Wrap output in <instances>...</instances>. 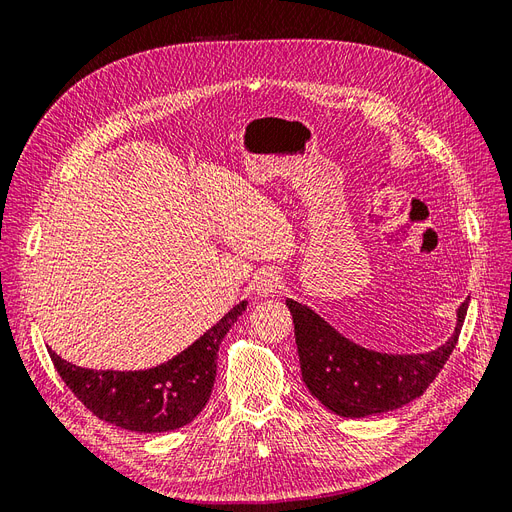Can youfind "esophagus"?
<instances>
[{
    "mask_svg": "<svg viewBox=\"0 0 512 512\" xmlns=\"http://www.w3.org/2000/svg\"><path fill=\"white\" fill-rule=\"evenodd\" d=\"M250 286L258 297H271V294H275L277 288H280V275H277V271L271 267L258 269L252 277Z\"/></svg>",
    "mask_w": 512,
    "mask_h": 512,
    "instance_id": "esophagus-1",
    "label": "esophagus"
}]
</instances>
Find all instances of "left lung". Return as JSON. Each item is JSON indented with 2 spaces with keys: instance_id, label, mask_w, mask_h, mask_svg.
<instances>
[{
  "instance_id": "1",
  "label": "left lung",
  "mask_w": 512,
  "mask_h": 512,
  "mask_svg": "<svg viewBox=\"0 0 512 512\" xmlns=\"http://www.w3.org/2000/svg\"><path fill=\"white\" fill-rule=\"evenodd\" d=\"M468 303L470 299L459 305L455 333L440 348L425 354H386L350 342L314 309L286 299L303 382L324 408L346 418L406 406L427 391L455 350Z\"/></svg>"
}]
</instances>
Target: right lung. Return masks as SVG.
Wrapping results in <instances>:
<instances>
[{"label": "right lung", "mask_w": 512, "mask_h": 512, "mask_svg": "<svg viewBox=\"0 0 512 512\" xmlns=\"http://www.w3.org/2000/svg\"><path fill=\"white\" fill-rule=\"evenodd\" d=\"M241 301L173 359L143 371L76 367L51 350V361L81 404L106 423L138 433L179 429L207 406L224 335L245 312Z\"/></svg>", "instance_id": "1"}]
</instances>
